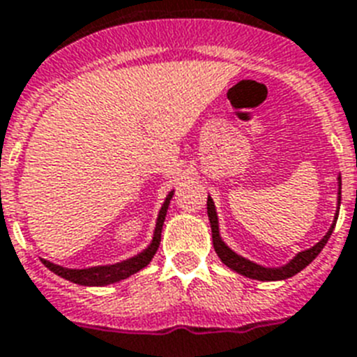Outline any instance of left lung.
Here are the masks:
<instances>
[{
	"instance_id": "8db88e82",
	"label": "left lung",
	"mask_w": 357,
	"mask_h": 357,
	"mask_svg": "<svg viewBox=\"0 0 357 357\" xmlns=\"http://www.w3.org/2000/svg\"><path fill=\"white\" fill-rule=\"evenodd\" d=\"M340 204H341V176H340V191H337V211H335L334 222H332L331 229L326 231V235L321 238L319 243L314 244L312 248L305 250V252H299L296 257L291 259L290 263H287L284 266L279 268H266L261 266V264L253 263V261H248V259L241 257L234 250H229L228 246L225 244V241L220 238L219 234V219H217V211H215V204L213 199L208 197V217H210V225H211V237H213V248L219 255V259L222 263L226 264L228 268H231L234 272L241 273L244 278L250 279H257V281H282V279H288L291 275H296L306 268L308 264L314 261L321 253V250L325 248V244L328 243V238H331L332 231H334L335 220H337V215H340Z\"/></svg>"
}]
</instances>
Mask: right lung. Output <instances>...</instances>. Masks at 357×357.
Wrapping results in <instances>:
<instances>
[{
  "label": "right lung",
  "instance_id": "obj_1",
  "mask_svg": "<svg viewBox=\"0 0 357 357\" xmlns=\"http://www.w3.org/2000/svg\"><path fill=\"white\" fill-rule=\"evenodd\" d=\"M173 197V191H169V195L166 197L164 204H162L160 211H158L157 226H155V234H153L151 244L147 246L144 252H140L135 257L128 259V261H122V263L116 264H107V266H93V268H84V270H73V268H63L58 266L54 263H49L45 259H41V263L45 264L51 272H54L56 275L67 279L70 282H76V284H82V287H105V284H113L116 281H122V279H128L129 275L137 273L138 270H142L144 266L151 263L153 255L157 253L158 244H160V235H162V226H164V220H166L167 206H169V200Z\"/></svg>",
  "mask_w": 357,
  "mask_h": 357
}]
</instances>
